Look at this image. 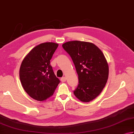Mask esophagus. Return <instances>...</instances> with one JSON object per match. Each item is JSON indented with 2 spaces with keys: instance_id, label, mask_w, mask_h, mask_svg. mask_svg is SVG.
I'll use <instances>...</instances> for the list:
<instances>
[{
  "instance_id": "34e87169",
  "label": "esophagus",
  "mask_w": 134,
  "mask_h": 134,
  "mask_svg": "<svg viewBox=\"0 0 134 134\" xmlns=\"http://www.w3.org/2000/svg\"><path fill=\"white\" fill-rule=\"evenodd\" d=\"M60 80H61V81H62V82H65V81H66V78H65V77H63L61 78Z\"/></svg>"
}]
</instances>
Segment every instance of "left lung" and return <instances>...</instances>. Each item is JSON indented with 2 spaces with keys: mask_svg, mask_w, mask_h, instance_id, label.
Returning a JSON list of instances; mask_svg holds the SVG:
<instances>
[{
  "mask_svg": "<svg viewBox=\"0 0 134 134\" xmlns=\"http://www.w3.org/2000/svg\"><path fill=\"white\" fill-rule=\"evenodd\" d=\"M73 62L79 84L74 91L77 98L88 103L98 96L107 81L109 69L103 52L93 43L71 41L63 44Z\"/></svg>",
  "mask_w": 134,
  "mask_h": 134,
  "instance_id": "8db88e82",
  "label": "left lung"
}]
</instances>
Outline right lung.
<instances>
[{
	"label": "right lung",
	"mask_w": 134,
	"mask_h": 134,
	"mask_svg": "<svg viewBox=\"0 0 134 134\" xmlns=\"http://www.w3.org/2000/svg\"><path fill=\"white\" fill-rule=\"evenodd\" d=\"M59 44L46 42L36 46L21 63L19 76L29 96L43 101L53 96L60 83L50 65V60Z\"/></svg>",
	"instance_id": "right-lung-1"
}]
</instances>
